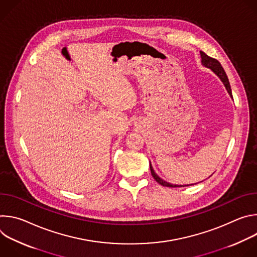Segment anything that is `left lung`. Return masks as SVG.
Returning <instances> with one entry per match:
<instances>
[{"instance_id":"obj_1","label":"left lung","mask_w":257,"mask_h":257,"mask_svg":"<svg viewBox=\"0 0 257 257\" xmlns=\"http://www.w3.org/2000/svg\"><path fill=\"white\" fill-rule=\"evenodd\" d=\"M200 55H201V62H202V64H203L204 66L210 68V69L215 73V74H216L219 78H221V80H222L223 83L225 84V86H226V88H227L229 94H230L231 96H233V95H232V89H231V85H230L228 76H227V74H226V72H225L224 68L222 67L221 63H219L216 59L207 56V55H206L205 53H203V52H200ZM150 166H151L152 175H153L154 179L159 183V184H161V185H163V186H165V187H184V186H179V185H173V184H170V183H168V182L162 180V179L155 173V171H154V169H153V167H152L151 164H150ZM191 185H192V184H191Z\"/></svg>"}]
</instances>
